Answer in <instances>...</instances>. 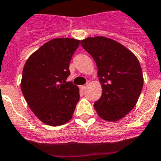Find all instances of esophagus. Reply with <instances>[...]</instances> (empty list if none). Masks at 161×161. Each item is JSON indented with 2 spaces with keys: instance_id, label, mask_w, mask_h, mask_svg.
Returning <instances> with one entry per match:
<instances>
[{
  "instance_id": "obj_1",
  "label": "esophagus",
  "mask_w": 161,
  "mask_h": 161,
  "mask_svg": "<svg viewBox=\"0 0 161 161\" xmlns=\"http://www.w3.org/2000/svg\"><path fill=\"white\" fill-rule=\"evenodd\" d=\"M88 86H89V85H88V84H86V85H82L80 88H81L82 90H85V89L88 88Z\"/></svg>"
}]
</instances>
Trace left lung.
<instances>
[{
    "mask_svg": "<svg viewBox=\"0 0 161 161\" xmlns=\"http://www.w3.org/2000/svg\"><path fill=\"white\" fill-rule=\"evenodd\" d=\"M98 69L102 94L94 102L97 114L118 121L135 107L143 85L142 69L136 55L122 44L105 37L80 41Z\"/></svg>",
    "mask_w": 161,
    "mask_h": 161,
    "instance_id": "8db88e82",
    "label": "left lung"
}]
</instances>
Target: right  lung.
Returning <instances> with one entry per match:
<instances>
[{"label":"right lung","mask_w":161,"mask_h":161,"mask_svg":"<svg viewBox=\"0 0 161 161\" xmlns=\"http://www.w3.org/2000/svg\"><path fill=\"white\" fill-rule=\"evenodd\" d=\"M73 38H55L42 45L25 62L22 71V94L38 119L59 126L72 119L80 98L72 81L69 64L79 47Z\"/></svg>","instance_id":"1"}]
</instances>
